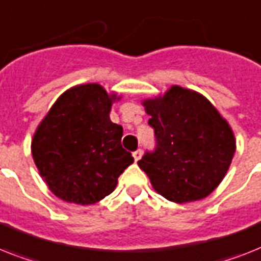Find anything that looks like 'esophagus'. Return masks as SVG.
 <instances>
[{
    "mask_svg": "<svg viewBox=\"0 0 261 261\" xmlns=\"http://www.w3.org/2000/svg\"><path fill=\"white\" fill-rule=\"evenodd\" d=\"M133 156H134L135 162H138V161L141 160V156H142V150H141V149H138L137 151L133 152Z\"/></svg>",
    "mask_w": 261,
    "mask_h": 261,
    "instance_id": "esophagus-1",
    "label": "esophagus"
}]
</instances>
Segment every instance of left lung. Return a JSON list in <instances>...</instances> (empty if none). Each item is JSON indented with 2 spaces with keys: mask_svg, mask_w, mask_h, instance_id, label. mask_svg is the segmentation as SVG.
I'll use <instances>...</instances> for the list:
<instances>
[{
  "mask_svg": "<svg viewBox=\"0 0 261 261\" xmlns=\"http://www.w3.org/2000/svg\"><path fill=\"white\" fill-rule=\"evenodd\" d=\"M143 106L151 116L155 147L138 166L166 200L184 204L205 198L222 181L236 151L228 122L206 97L178 86Z\"/></svg>",
  "mask_w": 261,
  "mask_h": 261,
  "instance_id": "obj_1",
  "label": "left lung"
}]
</instances>
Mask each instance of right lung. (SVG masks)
Returning <instances> with one entry per match:
<instances>
[{"label":"right lung","mask_w":261,"mask_h":261,"mask_svg":"<svg viewBox=\"0 0 261 261\" xmlns=\"http://www.w3.org/2000/svg\"><path fill=\"white\" fill-rule=\"evenodd\" d=\"M99 84L65 91L37 127L32 155L44 181L61 200L95 204L115 189L134 162L122 147L123 127L110 120L112 100Z\"/></svg>","instance_id":"obj_1"}]
</instances>
